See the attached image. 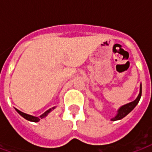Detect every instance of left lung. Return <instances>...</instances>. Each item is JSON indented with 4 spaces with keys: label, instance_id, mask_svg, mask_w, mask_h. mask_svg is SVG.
Returning <instances> with one entry per match:
<instances>
[{
    "label": "left lung",
    "instance_id": "left-lung-1",
    "mask_svg": "<svg viewBox=\"0 0 152 152\" xmlns=\"http://www.w3.org/2000/svg\"><path fill=\"white\" fill-rule=\"evenodd\" d=\"M141 94H142V85L140 83V93L138 96L137 97V99L134 100V101L131 102L129 103L125 104L120 107V108L118 110V112H117V114H116L113 118H112L110 119L111 121H118L122 119L123 118H125V116L128 115L129 113L131 112V111L133 110V109L136 107L138 102H139L140 99V97H141Z\"/></svg>",
    "mask_w": 152,
    "mask_h": 152
}]
</instances>
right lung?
Here are the masks:
<instances>
[{
	"label": "right lung",
	"mask_w": 152,
	"mask_h": 152,
	"mask_svg": "<svg viewBox=\"0 0 152 152\" xmlns=\"http://www.w3.org/2000/svg\"><path fill=\"white\" fill-rule=\"evenodd\" d=\"M55 108H56V106H53V107H52V108L49 109L48 110H46L45 113H42V114L39 116V117H35V116L30 115V114L25 113H23V112H21V111L19 110H17V109H15V110L17 111V113H19L20 115L22 116L23 118H25L26 120L29 121H32V122H39V121L41 120V119H42V118H45V117H46V116L48 115L49 113H50L53 110H54Z\"/></svg>",
	"instance_id": "1"
}]
</instances>
